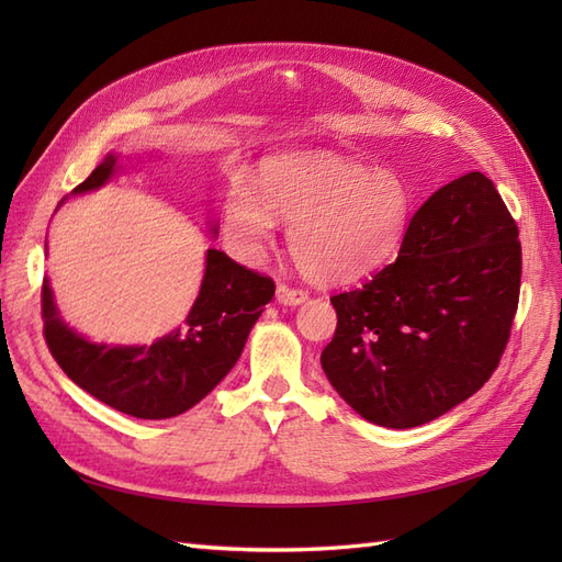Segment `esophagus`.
<instances>
[{
    "label": "esophagus",
    "instance_id": "obj_1",
    "mask_svg": "<svg viewBox=\"0 0 562 562\" xmlns=\"http://www.w3.org/2000/svg\"><path fill=\"white\" fill-rule=\"evenodd\" d=\"M304 300H307V291H300V288H291L285 283L277 285V302L283 304V307H297Z\"/></svg>",
    "mask_w": 562,
    "mask_h": 562
}]
</instances>
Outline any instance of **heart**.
<instances>
[{"instance_id":"1","label":"heart","mask_w":562,"mask_h":562,"mask_svg":"<svg viewBox=\"0 0 562 562\" xmlns=\"http://www.w3.org/2000/svg\"><path fill=\"white\" fill-rule=\"evenodd\" d=\"M415 199L394 171L335 151L304 149L271 157L255 184L248 176L229 182L220 225L232 255L258 262L274 241L277 215L291 220L288 248L307 279L349 283L398 255Z\"/></svg>"}]
</instances>
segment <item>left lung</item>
<instances>
[{
	"label": "left lung",
	"mask_w": 562,
	"mask_h": 562,
	"mask_svg": "<svg viewBox=\"0 0 562 562\" xmlns=\"http://www.w3.org/2000/svg\"><path fill=\"white\" fill-rule=\"evenodd\" d=\"M520 269L518 227L492 180L473 171L448 182L413 215L394 262L330 297L337 328L323 372L380 427L446 415L499 366Z\"/></svg>",
	"instance_id": "8db88e82"
}]
</instances>
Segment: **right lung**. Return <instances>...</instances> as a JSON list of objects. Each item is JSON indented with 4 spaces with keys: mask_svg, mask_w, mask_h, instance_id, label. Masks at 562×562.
Returning a JSON list of instances; mask_svg holds the SVG:
<instances>
[{
    "mask_svg": "<svg viewBox=\"0 0 562 562\" xmlns=\"http://www.w3.org/2000/svg\"><path fill=\"white\" fill-rule=\"evenodd\" d=\"M119 168V155L110 151L72 194L100 190ZM271 297L274 281L209 248L190 314L151 345H98L79 335L60 318L48 279L42 285L44 337L65 375L98 401L138 419H168L223 382Z\"/></svg>",
    "mask_w": 562,
    "mask_h": 562,
    "instance_id": "right-lung-1",
    "label": "right lung"
}]
</instances>
